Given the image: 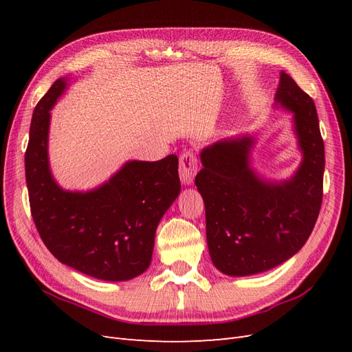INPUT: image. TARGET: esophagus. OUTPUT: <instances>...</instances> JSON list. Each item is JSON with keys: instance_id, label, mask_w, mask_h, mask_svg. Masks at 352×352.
Instances as JSON below:
<instances>
[{"instance_id": "obj_1", "label": "esophagus", "mask_w": 352, "mask_h": 352, "mask_svg": "<svg viewBox=\"0 0 352 352\" xmlns=\"http://www.w3.org/2000/svg\"><path fill=\"white\" fill-rule=\"evenodd\" d=\"M198 170L197 155L194 151H185L179 157V176L184 185H190Z\"/></svg>"}]
</instances>
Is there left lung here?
<instances>
[{"mask_svg":"<svg viewBox=\"0 0 352 352\" xmlns=\"http://www.w3.org/2000/svg\"><path fill=\"white\" fill-rule=\"evenodd\" d=\"M276 107L294 113L302 162L291 179L270 182L250 164L252 136L223 140L201 151L195 185L204 199L212 264L250 276L289 260L311 235L323 199L324 144L313 98L280 73Z\"/></svg>","mask_w":352,"mask_h":352,"instance_id":"8db88e82","label":"left lung"}]
</instances>
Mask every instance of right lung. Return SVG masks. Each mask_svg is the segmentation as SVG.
Here are the masks:
<instances>
[{"label": "right lung", "instance_id": "right-lung-1", "mask_svg": "<svg viewBox=\"0 0 352 352\" xmlns=\"http://www.w3.org/2000/svg\"><path fill=\"white\" fill-rule=\"evenodd\" d=\"M66 80L52 83L32 116L25 154L32 217L60 263L101 280H129L150 267L158 223L180 192L177 157L132 160L87 192L60 188L50 170L48 132Z\"/></svg>", "mask_w": 352, "mask_h": 352}]
</instances>
